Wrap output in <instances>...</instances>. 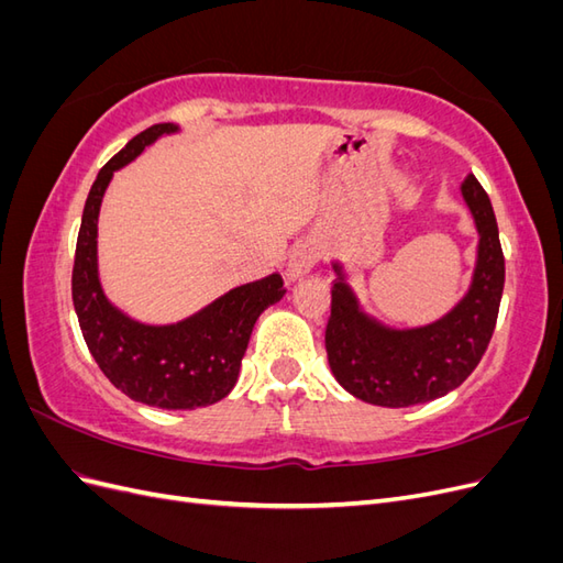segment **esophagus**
<instances>
[{
  "mask_svg": "<svg viewBox=\"0 0 563 563\" xmlns=\"http://www.w3.org/2000/svg\"><path fill=\"white\" fill-rule=\"evenodd\" d=\"M319 261V251L314 244L310 242H300L298 246H294L291 255H288V265H286V277L288 282H298L302 277H308L312 267Z\"/></svg>",
  "mask_w": 563,
  "mask_h": 563,
  "instance_id": "esophagus-1",
  "label": "esophagus"
}]
</instances>
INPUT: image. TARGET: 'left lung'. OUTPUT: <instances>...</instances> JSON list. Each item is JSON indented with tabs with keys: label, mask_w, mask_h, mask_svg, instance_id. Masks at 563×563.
I'll return each mask as SVG.
<instances>
[{
	"label": "left lung",
	"mask_w": 563,
	"mask_h": 563,
	"mask_svg": "<svg viewBox=\"0 0 563 563\" xmlns=\"http://www.w3.org/2000/svg\"><path fill=\"white\" fill-rule=\"evenodd\" d=\"M460 197L476 230L472 277L453 308L416 327H395L364 308L350 265L331 261V319L327 354L335 380L373 406L406 408L449 395L476 368L496 329L505 258L490 199L474 176Z\"/></svg>",
	"instance_id": "8db88e82"
}]
</instances>
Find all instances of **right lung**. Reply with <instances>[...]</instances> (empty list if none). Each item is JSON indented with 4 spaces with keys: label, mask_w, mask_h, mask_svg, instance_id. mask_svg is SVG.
<instances>
[{
    "label": "right lung",
    "mask_w": 563,
    "mask_h": 563,
    "mask_svg": "<svg viewBox=\"0 0 563 563\" xmlns=\"http://www.w3.org/2000/svg\"><path fill=\"white\" fill-rule=\"evenodd\" d=\"M178 124H155L131 139L100 168L84 203L73 269V302L96 364L126 397L190 411L225 399L236 378L255 321L286 296L282 275H269L230 288L197 312L178 321L150 323L114 305L98 267V218L103 197L119 168H124Z\"/></svg>",
    "instance_id": "1"
}]
</instances>
